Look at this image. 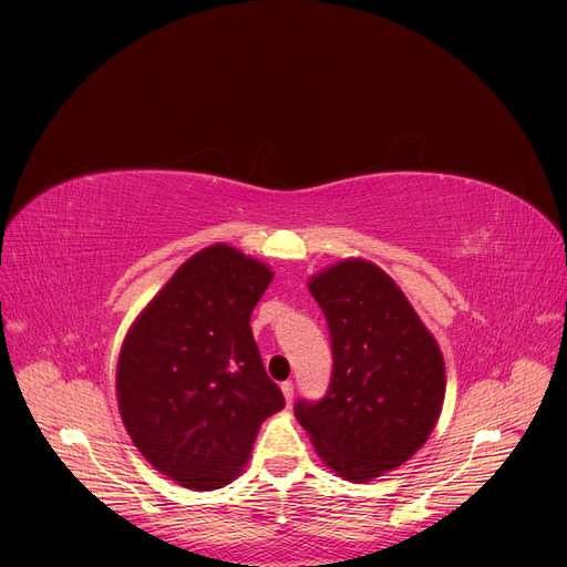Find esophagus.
I'll return each instance as SVG.
<instances>
[{
    "label": "esophagus",
    "instance_id": "esophagus-1",
    "mask_svg": "<svg viewBox=\"0 0 567 567\" xmlns=\"http://www.w3.org/2000/svg\"><path fill=\"white\" fill-rule=\"evenodd\" d=\"M282 395H285V402H287V404L293 402V383H291V381H285V383H282Z\"/></svg>",
    "mask_w": 567,
    "mask_h": 567
}]
</instances>
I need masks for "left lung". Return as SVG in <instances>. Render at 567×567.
Listing matches in <instances>:
<instances>
[{
	"mask_svg": "<svg viewBox=\"0 0 567 567\" xmlns=\"http://www.w3.org/2000/svg\"><path fill=\"white\" fill-rule=\"evenodd\" d=\"M308 287L329 323L333 372L326 395L299 400L293 413L326 464L368 483L432 434L445 395L443 355L379 266L347 259Z\"/></svg>",
	"mask_w": 567,
	"mask_h": 567,
	"instance_id": "8db88e82",
	"label": "left lung"
}]
</instances>
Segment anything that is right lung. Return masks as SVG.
I'll use <instances>...</instances> for the list:
<instances>
[{
  "instance_id": "1",
  "label": "right lung",
  "mask_w": 567,
  "mask_h": 567,
  "mask_svg": "<svg viewBox=\"0 0 567 567\" xmlns=\"http://www.w3.org/2000/svg\"><path fill=\"white\" fill-rule=\"evenodd\" d=\"M274 274L229 246L193 255L128 331L116 368L124 425L161 473L218 489L241 473L259 425L285 406L250 315Z\"/></svg>"
}]
</instances>
